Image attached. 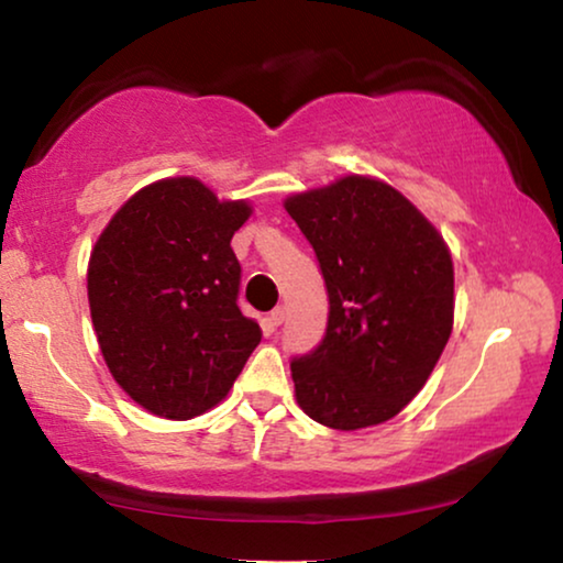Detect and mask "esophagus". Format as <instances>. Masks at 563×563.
<instances>
[{"instance_id": "1", "label": "esophagus", "mask_w": 563, "mask_h": 563, "mask_svg": "<svg viewBox=\"0 0 563 563\" xmlns=\"http://www.w3.org/2000/svg\"><path fill=\"white\" fill-rule=\"evenodd\" d=\"M286 317H288V309H286V306H275V309L269 311V321H273L275 327H280L283 321H286Z\"/></svg>"}]
</instances>
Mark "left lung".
I'll list each match as a JSON object with an SVG mask.
<instances>
[{"instance_id":"left-lung-1","label":"left lung","mask_w":563,"mask_h":563,"mask_svg":"<svg viewBox=\"0 0 563 563\" xmlns=\"http://www.w3.org/2000/svg\"><path fill=\"white\" fill-rule=\"evenodd\" d=\"M286 211L317 252L327 334L294 357L296 399L313 422L360 430L399 415L453 332V260L399 190L347 175L290 195Z\"/></svg>"}]
</instances>
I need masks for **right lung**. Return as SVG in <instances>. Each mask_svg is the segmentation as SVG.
<instances>
[{"label": "right lung", "instance_id": "add662e5", "mask_svg": "<svg viewBox=\"0 0 563 563\" xmlns=\"http://www.w3.org/2000/svg\"><path fill=\"white\" fill-rule=\"evenodd\" d=\"M250 216L246 200L167 177L131 195L89 254L87 296L104 363L156 417L213 409L262 340L236 306L242 267L231 250Z\"/></svg>", "mask_w": 563, "mask_h": 563}]
</instances>
